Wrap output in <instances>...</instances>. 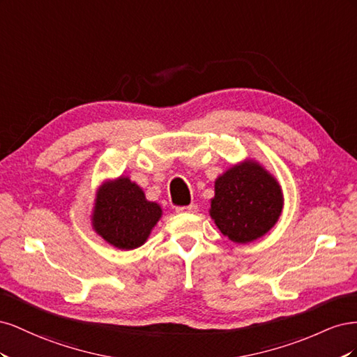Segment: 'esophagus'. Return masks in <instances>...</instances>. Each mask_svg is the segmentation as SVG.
Here are the masks:
<instances>
[{
  "label": "esophagus",
  "instance_id": "esophagus-1",
  "mask_svg": "<svg viewBox=\"0 0 357 357\" xmlns=\"http://www.w3.org/2000/svg\"><path fill=\"white\" fill-rule=\"evenodd\" d=\"M198 205L197 204H189V205H183V207H176L177 213H197Z\"/></svg>",
  "mask_w": 357,
  "mask_h": 357
}]
</instances>
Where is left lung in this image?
Returning <instances> with one entry per match:
<instances>
[{"instance_id":"obj_1","label":"left lung","mask_w":357,"mask_h":357,"mask_svg":"<svg viewBox=\"0 0 357 357\" xmlns=\"http://www.w3.org/2000/svg\"><path fill=\"white\" fill-rule=\"evenodd\" d=\"M214 190L210 214L222 234L235 243H248L262 236L282 214V189L253 160L226 171L215 180Z\"/></svg>"}]
</instances>
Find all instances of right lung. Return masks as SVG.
<instances>
[{
  "label": "right lung",
  "instance_id": "1",
  "mask_svg": "<svg viewBox=\"0 0 357 357\" xmlns=\"http://www.w3.org/2000/svg\"><path fill=\"white\" fill-rule=\"evenodd\" d=\"M162 210L149 202L144 192L129 178L105 183L96 195L93 228L102 238L122 250H132L147 240Z\"/></svg>",
  "mask_w": 357,
  "mask_h": 357
}]
</instances>
